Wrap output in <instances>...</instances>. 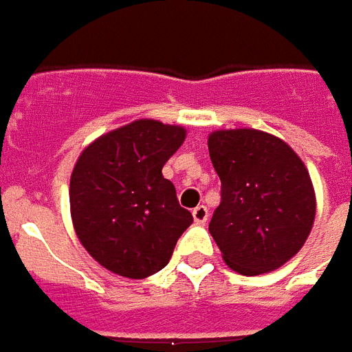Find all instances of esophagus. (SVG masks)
<instances>
[{
    "label": "esophagus",
    "instance_id": "1",
    "mask_svg": "<svg viewBox=\"0 0 352 352\" xmlns=\"http://www.w3.org/2000/svg\"><path fill=\"white\" fill-rule=\"evenodd\" d=\"M208 217H210V212H208V208L204 204H201V206H197L193 210L195 223H206Z\"/></svg>",
    "mask_w": 352,
    "mask_h": 352
}]
</instances>
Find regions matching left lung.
Segmentation results:
<instances>
[{"label": "left lung", "mask_w": 352, "mask_h": 352, "mask_svg": "<svg viewBox=\"0 0 352 352\" xmlns=\"http://www.w3.org/2000/svg\"><path fill=\"white\" fill-rule=\"evenodd\" d=\"M221 202L210 234L223 261L258 276L294 257L315 219V193L302 159L289 144L257 129L215 131L208 138Z\"/></svg>", "instance_id": "left-lung-1"}]
</instances>
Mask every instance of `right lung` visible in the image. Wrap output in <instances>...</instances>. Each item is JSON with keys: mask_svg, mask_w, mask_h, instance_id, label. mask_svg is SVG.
Segmentation results:
<instances>
[{"mask_svg": "<svg viewBox=\"0 0 352 352\" xmlns=\"http://www.w3.org/2000/svg\"><path fill=\"white\" fill-rule=\"evenodd\" d=\"M184 138L178 125L137 120L82 151L71 174V215L82 245L107 270L131 279L163 270L193 223L163 178Z\"/></svg>", "mask_w": 352, "mask_h": 352, "instance_id": "right-lung-1", "label": "right lung"}]
</instances>
